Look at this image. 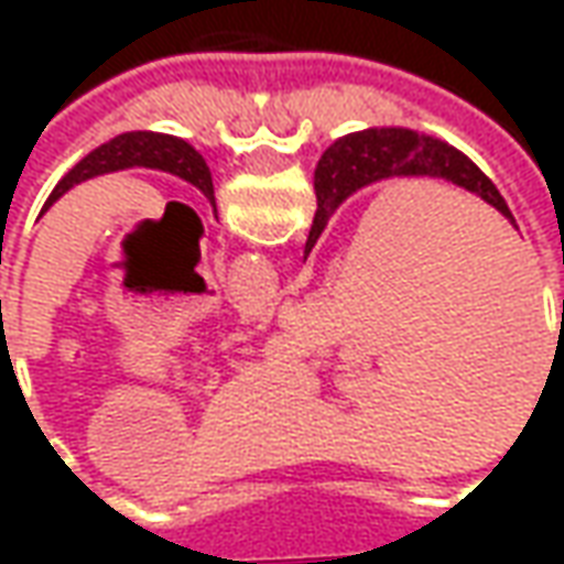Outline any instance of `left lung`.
Instances as JSON below:
<instances>
[{
    "label": "left lung",
    "mask_w": 564,
    "mask_h": 564,
    "mask_svg": "<svg viewBox=\"0 0 564 564\" xmlns=\"http://www.w3.org/2000/svg\"><path fill=\"white\" fill-rule=\"evenodd\" d=\"M123 169H156V172H169L174 177H181L186 184H193L198 193H205L210 202V208L217 214V202H214V181H210L208 162L202 160L193 144H186L184 139L174 135H162V132H123L117 139L105 141L102 148H96L87 153L84 160L72 169V172L54 186V193L47 196L44 208L47 210L56 198L68 193L72 186L80 181H90L99 174L123 172Z\"/></svg>",
    "instance_id": "obj_1"
}]
</instances>
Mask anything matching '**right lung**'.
Here are the masks:
<instances>
[{"mask_svg":"<svg viewBox=\"0 0 564 564\" xmlns=\"http://www.w3.org/2000/svg\"><path fill=\"white\" fill-rule=\"evenodd\" d=\"M383 177H444L449 184L480 196L486 205L501 210L513 223L508 202L501 198L496 184L462 150L414 129H362V132L338 139L319 156L317 172H314L317 214L307 232L305 257L311 253V247L317 245V238L344 198Z\"/></svg>","mask_w":564,"mask_h":564,"instance_id":"obj_1","label":"right lung"}]
</instances>
